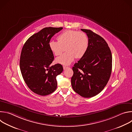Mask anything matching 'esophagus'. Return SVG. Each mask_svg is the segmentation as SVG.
Segmentation results:
<instances>
[{
  "mask_svg": "<svg viewBox=\"0 0 132 132\" xmlns=\"http://www.w3.org/2000/svg\"><path fill=\"white\" fill-rule=\"evenodd\" d=\"M68 68H69V67H67V66H63V68H64V70H65V69H67Z\"/></svg>",
  "mask_w": 132,
  "mask_h": 132,
  "instance_id": "1",
  "label": "esophagus"
}]
</instances>
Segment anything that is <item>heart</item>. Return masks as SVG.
I'll return each instance as SVG.
<instances>
[{"instance_id": "heart-1", "label": "heart", "mask_w": 132, "mask_h": 132, "mask_svg": "<svg viewBox=\"0 0 132 132\" xmlns=\"http://www.w3.org/2000/svg\"><path fill=\"white\" fill-rule=\"evenodd\" d=\"M57 39V41H51L49 47L55 56L61 55L65 47L66 52L56 59V63L62 65H69L76 57H82L88 48V37L82 32L66 30L59 35Z\"/></svg>"}]
</instances>
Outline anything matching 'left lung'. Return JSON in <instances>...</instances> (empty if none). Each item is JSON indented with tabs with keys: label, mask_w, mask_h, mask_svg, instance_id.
Returning <instances> with one entry per match:
<instances>
[{
	"label": "left lung",
	"mask_w": 132,
	"mask_h": 132,
	"mask_svg": "<svg viewBox=\"0 0 132 132\" xmlns=\"http://www.w3.org/2000/svg\"><path fill=\"white\" fill-rule=\"evenodd\" d=\"M88 37L84 55L72 67L71 84L73 90L84 98L97 95L111 76L112 57L108 44L101 36L90 30L81 29Z\"/></svg>",
	"instance_id": "obj_1"
}]
</instances>
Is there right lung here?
<instances>
[{
    "label": "right lung",
    "instance_id": "add662e5",
    "mask_svg": "<svg viewBox=\"0 0 132 132\" xmlns=\"http://www.w3.org/2000/svg\"><path fill=\"white\" fill-rule=\"evenodd\" d=\"M62 29L45 28L30 36L22 47L20 60L22 76L29 89L37 95H50L57 88L56 76L63 68L60 64L50 65L54 57L49 43L53 36Z\"/></svg>",
    "mask_w": 132,
    "mask_h": 132
}]
</instances>
